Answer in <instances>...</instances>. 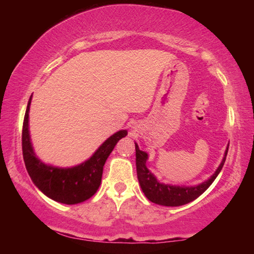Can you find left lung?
<instances>
[{
    "mask_svg": "<svg viewBox=\"0 0 254 254\" xmlns=\"http://www.w3.org/2000/svg\"><path fill=\"white\" fill-rule=\"evenodd\" d=\"M227 150H229V145H227L224 158H223L221 165L218 166V168L213 174V176H210L206 182L199 185H196V186L189 187L173 186V185L163 184L159 182L156 178V176L147 168L145 163H147L148 160V153L142 151V150H140L139 145L135 143L136 174L141 189H142L145 197H147L150 201H152V203L158 205L182 206L190 203V201L195 200L197 197H199L203 194L206 189L213 184L215 178L217 177V175L221 173L226 159Z\"/></svg>",
    "mask_w": 254,
    "mask_h": 254,
    "instance_id": "left-lung-1",
    "label": "left lung"
}]
</instances>
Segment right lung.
I'll list each match as a JSON object with an SVG mask.
<instances>
[{"label":"right lung","mask_w":254,"mask_h":254,"mask_svg":"<svg viewBox=\"0 0 254 254\" xmlns=\"http://www.w3.org/2000/svg\"><path fill=\"white\" fill-rule=\"evenodd\" d=\"M29 98L22 127V152L25 168L33 184L49 198L58 203L74 205L85 201L97 191L102 182L103 167L120 139L127 135V130H120L111 135L95 153L78 166L58 168L42 162L33 151L29 133Z\"/></svg>","instance_id":"add662e5"}]
</instances>
